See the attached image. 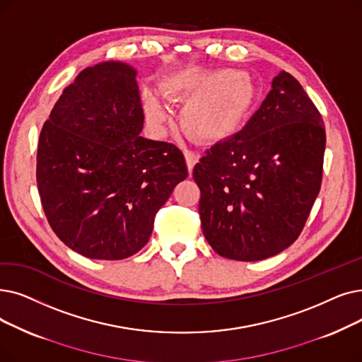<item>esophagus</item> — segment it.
<instances>
[{"instance_id":"esophagus-1","label":"esophagus","mask_w":362,"mask_h":362,"mask_svg":"<svg viewBox=\"0 0 362 362\" xmlns=\"http://www.w3.org/2000/svg\"><path fill=\"white\" fill-rule=\"evenodd\" d=\"M183 153H185V160H186V165H187V170H189V173H192V170H194V165L198 163V153L197 152H194V151H191V149H185L183 151Z\"/></svg>"}]
</instances>
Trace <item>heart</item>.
Masks as SVG:
<instances>
[{
  "label": "heart",
  "instance_id": "b5f03b06",
  "mask_svg": "<svg viewBox=\"0 0 362 362\" xmlns=\"http://www.w3.org/2000/svg\"><path fill=\"white\" fill-rule=\"evenodd\" d=\"M213 87L186 103L182 117L185 127L204 139L228 136L243 118L251 102V86L233 71H222L204 78L195 74H185L177 80L163 87L167 98H175L179 91ZM145 111L153 124L165 121V111L152 93L145 94Z\"/></svg>",
  "mask_w": 362,
  "mask_h": 362
}]
</instances>
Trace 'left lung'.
Returning a JSON list of instances; mask_svg holds the SVG:
<instances>
[{"mask_svg":"<svg viewBox=\"0 0 362 362\" xmlns=\"http://www.w3.org/2000/svg\"><path fill=\"white\" fill-rule=\"evenodd\" d=\"M324 121L293 75L279 72L244 129L194 167L204 237L217 255L256 262L290 247L322 182Z\"/></svg>","mask_w":362,"mask_h":362,"instance_id":"left-lung-1","label":"left lung"}]
</instances>
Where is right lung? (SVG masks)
<instances>
[{"instance_id":"right-lung-1","label":"right lung","mask_w":362,"mask_h":362,"mask_svg":"<svg viewBox=\"0 0 362 362\" xmlns=\"http://www.w3.org/2000/svg\"><path fill=\"white\" fill-rule=\"evenodd\" d=\"M136 71L119 62L84 69L42 125L37 185L59 240L88 259L142 250L158 210L187 177L182 151L140 136Z\"/></svg>"}]
</instances>
